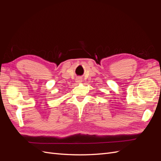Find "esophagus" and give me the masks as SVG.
<instances>
[{
	"mask_svg": "<svg viewBox=\"0 0 161 161\" xmlns=\"http://www.w3.org/2000/svg\"><path fill=\"white\" fill-rule=\"evenodd\" d=\"M76 82H78V83H79V82H82V79H80V78H78V79H76Z\"/></svg>",
	"mask_w": 161,
	"mask_h": 161,
	"instance_id": "34e87169",
	"label": "esophagus"
}]
</instances>
